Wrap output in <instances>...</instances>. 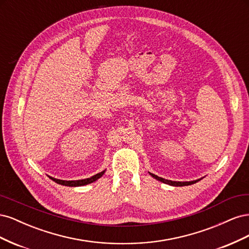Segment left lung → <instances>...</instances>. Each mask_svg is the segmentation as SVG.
I'll list each match as a JSON object with an SVG mask.
<instances>
[{
  "instance_id": "8db88e82",
  "label": "left lung",
  "mask_w": 249,
  "mask_h": 249,
  "mask_svg": "<svg viewBox=\"0 0 249 249\" xmlns=\"http://www.w3.org/2000/svg\"><path fill=\"white\" fill-rule=\"evenodd\" d=\"M149 175L152 176L154 178H156V179H158V180H160V182H162V183H164V184H168V185H170V186H176V187L189 186V185L197 183L199 179H201V178H199V179H196V180H191V182H173V180H168V179H165V178H163L158 177V176L154 175V173H150V172H149Z\"/></svg>"
}]
</instances>
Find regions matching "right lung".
I'll return each mask as SVG.
<instances>
[{"label": "right lung", "mask_w": 249, "mask_h": 249, "mask_svg": "<svg viewBox=\"0 0 249 249\" xmlns=\"http://www.w3.org/2000/svg\"><path fill=\"white\" fill-rule=\"evenodd\" d=\"M104 173H105V170L100 172V173H96L95 176H93L91 178H84V179H78V180H63V179H58V178H52V177H49V178L54 180V182H56L57 184H59V185L70 186V187H79V186H84V185H88V184H91V183L95 182L96 179H99L101 177H103Z\"/></svg>", "instance_id": "right-lung-1"}]
</instances>
